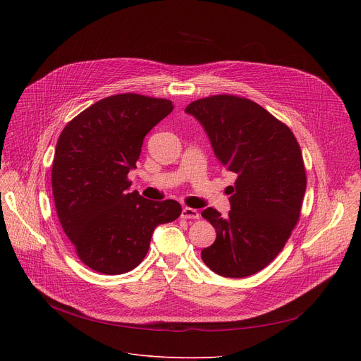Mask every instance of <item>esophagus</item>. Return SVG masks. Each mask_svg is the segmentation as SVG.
<instances>
[{
    "label": "esophagus",
    "instance_id": "esophagus-1",
    "mask_svg": "<svg viewBox=\"0 0 361 361\" xmlns=\"http://www.w3.org/2000/svg\"><path fill=\"white\" fill-rule=\"evenodd\" d=\"M181 216L185 219H199L200 214H199V211L193 209V207H184L181 212Z\"/></svg>",
    "mask_w": 361,
    "mask_h": 361
}]
</instances>
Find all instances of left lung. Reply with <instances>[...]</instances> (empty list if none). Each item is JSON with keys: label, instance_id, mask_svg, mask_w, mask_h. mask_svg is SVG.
I'll return each mask as SVG.
<instances>
[{"label": "left lung", "instance_id": "8db88e82", "mask_svg": "<svg viewBox=\"0 0 361 361\" xmlns=\"http://www.w3.org/2000/svg\"><path fill=\"white\" fill-rule=\"evenodd\" d=\"M185 112L203 126L221 164L237 174L226 188L228 216L214 207L202 212L216 231L202 260L221 276H250L278 256L298 222L307 184L300 145L288 126L247 98L214 94Z\"/></svg>", "mask_w": 361, "mask_h": 361}]
</instances>
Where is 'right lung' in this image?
Masks as SVG:
<instances>
[{"mask_svg": "<svg viewBox=\"0 0 361 361\" xmlns=\"http://www.w3.org/2000/svg\"><path fill=\"white\" fill-rule=\"evenodd\" d=\"M174 109L168 99L121 93L94 102L61 131L52 161L56 215L79 259L104 275L135 269L152 234L181 215L176 200L128 193L143 139Z\"/></svg>", "mask_w": 361, "mask_h": 361, "instance_id": "right-lung-1", "label": "right lung"}]
</instances>
